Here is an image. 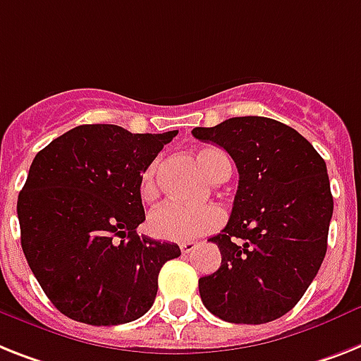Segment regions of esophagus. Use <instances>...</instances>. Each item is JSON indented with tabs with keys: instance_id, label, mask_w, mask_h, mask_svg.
Returning a JSON list of instances; mask_svg holds the SVG:
<instances>
[{
	"instance_id": "obj_1",
	"label": "esophagus",
	"mask_w": 361,
	"mask_h": 361,
	"mask_svg": "<svg viewBox=\"0 0 361 361\" xmlns=\"http://www.w3.org/2000/svg\"><path fill=\"white\" fill-rule=\"evenodd\" d=\"M193 249H195V241H183V243H180V251H183V255L192 252Z\"/></svg>"
}]
</instances>
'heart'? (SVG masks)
Returning a JSON list of instances; mask_svg holds the SVG:
<instances>
[{
	"label": "heart",
	"mask_w": 361,
	"mask_h": 361,
	"mask_svg": "<svg viewBox=\"0 0 361 361\" xmlns=\"http://www.w3.org/2000/svg\"><path fill=\"white\" fill-rule=\"evenodd\" d=\"M195 162L199 169L210 180H216L227 166H231L227 157L214 147H202L195 153ZM159 164L153 162L142 175L140 180V193L145 201L157 197L159 193ZM223 210L219 207L208 204L201 208H188L177 202H166L162 207L151 212L149 216V232L159 240L168 241H190L193 238L204 236L208 232L221 227Z\"/></svg>",
	"instance_id": "obj_1"
}]
</instances>
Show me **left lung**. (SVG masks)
<instances>
[{"label": "left lung", "instance_id": "1", "mask_svg": "<svg viewBox=\"0 0 361 361\" xmlns=\"http://www.w3.org/2000/svg\"><path fill=\"white\" fill-rule=\"evenodd\" d=\"M192 134L225 149L240 173L227 227L210 238L221 266L199 279L202 305L228 323L279 319L299 302L326 255L334 210L326 164L305 136L262 116Z\"/></svg>", "mask_w": 361, "mask_h": 361}]
</instances>
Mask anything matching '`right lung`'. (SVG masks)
<instances>
[{
  "label": "right lung",
  "mask_w": 361,
  "mask_h": 361,
  "mask_svg": "<svg viewBox=\"0 0 361 361\" xmlns=\"http://www.w3.org/2000/svg\"><path fill=\"white\" fill-rule=\"evenodd\" d=\"M177 130L79 125L35 157L18 195L22 249L47 299L94 326L138 319L154 302L175 243L138 236L142 173Z\"/></svg>",
  "instance_id": "1"
}]
</instances>
